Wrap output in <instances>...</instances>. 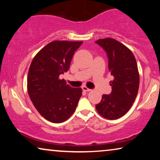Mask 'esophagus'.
I'll list each match as a JSON object with an SVG mask.
<instances>
[{
	"mask_svg": "<svg viewBox=\"0 0 160 160\" xmlns=\"http://www.w3.org/2000/svg\"><path fill=\"white\" fill-rule=\"evenodd\" d=\"M82 89H83V90H84V92H89V91L92 90L91 89H89L88 87H87L86 86H83V87H82Z\"/></svg>",
	"mask_w": 160,
	"mask_h": 160,
	"instance_id": "obj_1",
	"label": "esophagus"
}]
</instances>
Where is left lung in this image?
Returning <instances> with one entry per match:
<instances>
[{
    "instance_id": "left-lung-1",
    "label": "left lung",
    "mask_w": 160,
    "mask_h": 160,
    "mask_svg": "<svg viewBox=\"0 0 160 160\" xmlns=\"http://www.w3.org/2000/svg\"><path fill=\"white\" fill-rule=\"evenodd\" d=\"M108 58V69L113 80L110 95H103L95 108L105 119L113 120L123 117L130 110L139 88V73L135 56L126 46L111 38L95 41Z\"/></svg>"
}]
</instances>
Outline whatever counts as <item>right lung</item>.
Wrapping results in <instances>:
<instances>
[{
    "label": "right lung",
    "instance_id": "obj_1",
    "mask_svg": "<svg viewBox=\"0 0 160 160\" xmlns=\"http://www.w3.org/2000/svg\"><path fill=\"white\" fill-rule=\"evenodd\" d=\"M82 41H54L34 57L28 74V92L38 113L48 121L61 123L75 111L82 94L59 76L68 71Z\"/></svg>",
    "mask_w": 160,
    "mask_h": 160
}]
</instances>
